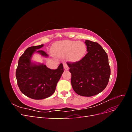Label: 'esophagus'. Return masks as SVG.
Instances as JSON below:
<instances>
[{
  "instance_id": "34e87169",
  "label": "esophagus",
  "mask_w": 132,
  "mask_h": 132,
  "mask_svg": "<svg viewBox=\"0 0 132 132\" xmlns=\"http://www.w3.org/2000/svg\"><path fill=\"white\" fill-rule=\"evenodd\" d=\"M63 67H64V69L65 70H68L69 69V68L68 65L66 63H63Z\"/></svg>"
}]
</instances>
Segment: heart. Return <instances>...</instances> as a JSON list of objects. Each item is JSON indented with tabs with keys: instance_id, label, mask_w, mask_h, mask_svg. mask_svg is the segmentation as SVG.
<instances>
[{
	"instance_id": "1",
	"label": "heart",
	"mask_w": 132,
	"mask_h": 132,
	"mask_svg": "<svg viewBox=\"0 0 132 132\" xmlns=\"http://www.w3.org/2000/svg\"><path fill=\"white\" fill-rule=\"evenodd\" d=\"M87 47L81 41L64 40L55 43L53 48V53L61 58H65L71 62H77L85 56Z\"/></svg>"
}]
</instances>
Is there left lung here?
I'll use <instances>...</instances> for the list:
<instances>
[{"mask_svg": "<svg viewBox=\"0 0 132 132\" xmlns=\"http://www.w3.org/2000/svg\"><path fill=\"white\" fill-rule=\"evenodd\" d=\"M87 53L80 61L67 63L71 74V83L77 94L90 97L107 86L111 74L106 52L97 42L86 40Z\"/></svg>", "mask_w": 132, "mask_h": 132, "instance_id": "obj_1", "label": "left lung"}]
</instances>
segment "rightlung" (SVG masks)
I'll return each mask as SVG.
<instances>
[{"mask_svg": "<svg viewBox=\"0 0 132 132\" xmlns=\"http://www.w3.org/2000/svg\"><path fill=\"white\" fill-rule=\"evenodd\" d=\"M43 46V45H41L27 48L20 57L16 70L18 85L21 93L35 100L50 97L54 93L57 82L64 71L62 63L57 69L53 70L44 64L31 61L35 53H39L43 57H48L45 52L39 50Z\"/></svg>", "mask_w": 132, "mask_h": 132, "instance_id": "add662e5", "label": "right lung"}]
</instances>
